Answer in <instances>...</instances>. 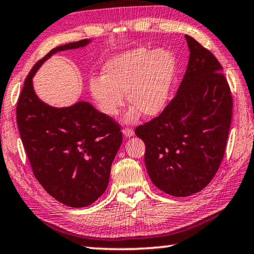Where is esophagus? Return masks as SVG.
Segmentation results:
<instances>
[{
  "label": "esophagus",
  "mask_w": 254,
  "mask_h": 254,
  "mask_svg": "<svg viewBox=\"0 0 254 254\" xmlns=\"http://www.w3.org/2000/svg\"><path fill=\"white\" fill-rule=\"evenodd\" d=\"M122 132H123V134L126 137H131V136H133V134H134V131H133L132 128H130V127L123 128Z\"/></svg>",
  "instance_id": "obj_1"
}]
</instances>
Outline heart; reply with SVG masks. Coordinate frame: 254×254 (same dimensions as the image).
<instances>
[{"instance_id":"1","label":"heart","mask_w":254,"mask_h":254,"mask_svg":"<svg viewBox=\"0 0 254 254\" xmlns=\"http://www.w3.org/2000/svg\"><path fill=\"white\" fill-rule=\"evenodd\" d=\"M175 56L168 49L139 47L114 56L103 67L102 76L89 81V91L102 113L115 117L126 103L133 107L127 115L134 121L141 112L157 117L169 102L176 74Z\"/></svg>"}]
</instances>
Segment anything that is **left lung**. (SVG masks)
<instances>
[{
    "instance_id": "8db88e82",
    "label": "left lung",
    "mask_w": 254,
    "mask_h": 254,
    "mask_svg": "<svg viewBox=\"0 0 254 254\" xmlns=\"http://www.w3.org/2000/svg\"><path fill=\"white\" fill-rule=\"evenodd\" d=\"M185 37L190 55L177 94L159 117L135 128L154 186L177 197L200 191L220 168L233 109L221 64Z\"/></svg>"
}]
</instances>
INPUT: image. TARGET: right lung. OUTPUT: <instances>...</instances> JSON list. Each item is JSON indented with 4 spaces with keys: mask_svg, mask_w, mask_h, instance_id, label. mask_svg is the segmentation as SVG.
<instances>
[{
    "mask_svg": "<svg viewBox=\"0 0 254 254\" xmlns=\"http://www.w3.org/2000/svg\"><path fill=\"white\" fill-rule=\"evenodd\" d=\"M83 39L56 47L25 78L16 105V123L34 177L45 190L70 207H85L109 185L111 166L122 143L120 124L88 102L53 107L34 93L32 77L58 51L88 45Z\"/></svg>",
    "mask_w": 254,
    "mask_h": 254,
    "instance_id": "add662e5",
    "label": "right lung"
}]
</instances>
